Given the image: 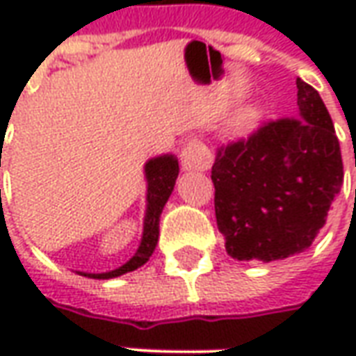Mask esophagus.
<instances>
[{
	"instance_id": "1",
	"label": "esophagus",
	"mask_w": 356,
	"mask_h": 356,
	"mask_svg": "<svg viewBox=\"0 0 356 356\" xmlns=\"http://www.w3.org/2000/svg\"><path fill=\"white\" fill-rule=\"evenodd\" d=\"M211 162H213V156L208 150V147L198 139H191L181 150V165L186 171L208 170Z\"/></svg>"
}]
</instances>
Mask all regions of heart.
I'll return each instance as SVG.
<instances>
[{
    "mask_svg": "<svg viewBox=\"0 0 356 356\" xmlns=\"http://www.w3.org/2000/svg\"><path fill=\"white\" fill-rule=\"evenodd\" d=\"M259 118H261V106L252 104V106H248V108L242 110L238 116L232 118L229 129H231L232 135H242V133H246L248 129H252V127L259 122Z\"/></svg>",
    "mask_w": 356,
    "mask_h": 356,
    "instance_id": "1",
    "label": "heart"
}]
</instances>
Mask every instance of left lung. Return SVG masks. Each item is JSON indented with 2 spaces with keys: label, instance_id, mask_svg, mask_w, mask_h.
<instances>
[{
  "label": "left lung",
  "instance_id": "obj_1",
  "mask_svg": "<svg viewBox=\"0 0 356 356\" xmlns=\"http://www.w3.org/2000/svg\"><path fill=\"white\" fill-rule=\"evenodd\" d=\"M298 118L263 124L217 150L211 168L217 229L238 261L301 254L343 185L339 140L321 95L298 78Z\"/></svg>",
  "mask_w": 356,
  "mask_h": 356
}]
</instances>
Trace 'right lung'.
Segmentation results:
<instances>
[{"label":"right lung","mask_w":356,"mask_h":356,"mask_svg":"<svg viewBox=\"0 0 356 356\" xmlns=\"http://www.w3.org/2000/svg\"><path fill=\"white\" fill-rule=\"evenodd\" d=\"M179 175V162L173 154H163L150 158L145 163V177H147V211H145V223H143V236L137 252L131 259L124 263L122 267L108 270V273H78V275L89 276V278H99V280H108L114 276H122L125 273H131L135 268L143 267L154 254L158 236H160V216L170 200L175 179Z\"/></svg>","instance_id":"obj_1"}]
</instances>
